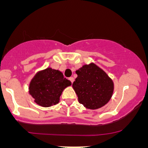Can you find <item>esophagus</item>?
<instances>
[{
  "label": "esophagus",
  "mask_w": 148,
  "mask_h": 148,
  "mask_svg": "<svg viewBox=\"0 0 148 148\" xmlns=\"http://www.w3.org/2000/svg\"><path fill=\"white\" fill-rule=\"evenodd\" d=\"M69 79L70 81H71V83H73V82H74V77H70V78Z\"/></svg>",
  "instance_id": "1"
}]
</instances>
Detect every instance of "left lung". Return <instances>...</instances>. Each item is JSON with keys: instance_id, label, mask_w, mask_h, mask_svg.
Returning <instances> with one entry per match:
<instances>
[{"instance_id": "1", "label": "left lung", "mask_w": 148, "mask_h": 148, "mask_svg": "<svg viewBox=\"0 0 148 148\" xmlns=\"http://www.w3.org/2000/svg\"><path fill=\"white\" fill-rule=\"evenodd\" d=\"M76 73L77 77L72 86L80 104L87 109L96 110L110 101L114 84L102 69L92 63L84 65Z\"/></svg>"}]
</instances>
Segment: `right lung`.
Here are the masks:
<instances>
[{
	"mask_svg": "<svg viewBox=\"0 0 148 148\" xmlns=\"http://www.w3.org/2000/svg\"><path fill=\"white\" fill-rule=\"evenodd\" d=\"M70 85L71 82L64 78L61 71L47 68L34 76L29 84V93L38 105L51 107L59 103L63 90Z\"/></svg>",
	"mask_w": 148,
	"mask_h": 148,
	"instance_id": "right-lung-1",
	"label": "right lung"
}]
</instances>
